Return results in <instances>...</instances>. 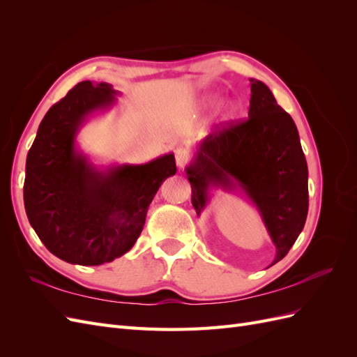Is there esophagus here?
Returning a JSON list of instances; mask_svg holds the SVG:
<instances>
[{"instance_id": "34e87169", "label": "esophagus", "mask_w": 357, "mask_h": 357, "mask_svg": "<svg viewBox=\"0 0 357 357\" xmlns=\"http://www.w3.org/2000/svg\"><path fill=\"white\" fill-rule=\"evenodd\" d=\"M188 162H189V155H188L186 150L181 149V147H177L176 149V164H177V167L180 169H183L186 167Z\"/></svg>"}]
</instances>
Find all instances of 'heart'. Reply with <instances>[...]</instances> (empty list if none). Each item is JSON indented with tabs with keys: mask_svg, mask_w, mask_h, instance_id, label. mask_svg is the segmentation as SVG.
Here are the masks:
<instances>
[{
	"mask_svg": "<svg viewBox=\"0 0 357 357\" xmlns=\"http://www.w3.org/2000/svg\"><path fill=\"white\" fill-rule=\"evenodd\" d=\"M219 102V95L218 93H205L199 98V107L202 110H207L210 107H214ZM240 112V105L235 100H228L225 101L220 110V122L222 123H228L232 119L238 114Z\"/></svg>",
	"mask_w": 357,
	"mask_h": 357,
	"instance_id": "1",
	"label": "heart"
}]
</instances>
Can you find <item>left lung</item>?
Wrapping results in <instances>:
<instances>
[{
    "label": "left lung",
    "instance_id": "left-lung-1",
    "mask_svg": "<svg viewBox=\"0 0 357 357\" xmlns=\"http://www.w3.org/2000/svg\"><path fill=\"white\" fill-rule=\"evenodd\" d=\"M248 119L205 137L185 168L197 214L215 190L250 202L275 247L273 266L304 229L308 213V167L294 119L261 80L250 79Z\"/></svg>",
    "mask_w": 357,
    "mask_h": 357
}]
</instances>
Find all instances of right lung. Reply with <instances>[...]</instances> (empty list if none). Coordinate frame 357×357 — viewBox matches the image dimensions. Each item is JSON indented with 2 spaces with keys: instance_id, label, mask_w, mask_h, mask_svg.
<instances>
[{
  "instance_id": "add662e5",
  "label": "right lung",
  "mask_w": 357,
  "mask_h": 357,
  "mask_svg": "<svg viewBox=\"0 0 357 357\" xmlns=\"http://www.w3.org/2000/svg\"><path fill=\"white\" fill-rule=\"evenodd\" d=\"M121 92L105 82H80L50 107L25 168L28 220L50 253L93 266L131 250L162 181L174 176V153L147 164L96 165L77 144L86 122L112 110Z\"/></svg>"
}]
</instances>
